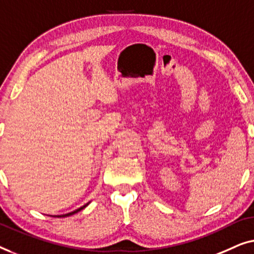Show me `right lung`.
<instances>
[{
    "label": "right lung",
    "mask_w": 254,
    "mask_h": 254,
    "mask_svg": "<svg viewBox=\"0 0 254 254\" xmlns=\"http://www.w3.org/2000/svg\"><path fill=\"white\" fill-rule=\"evenodd\" d=\"M88 205V203H86V205H84L83 207H80V208H78V209H76V210H73V212H71V213H67V214H63V215H57L59 217H65V216H70V215H73V214H76V213H78L79 212V210H81V209H84L85 207H86Z\"/></svg>",
    "instance_id": "1"
}]
</instances>
